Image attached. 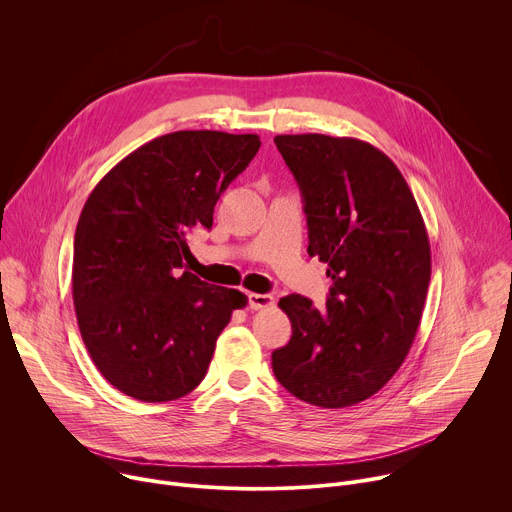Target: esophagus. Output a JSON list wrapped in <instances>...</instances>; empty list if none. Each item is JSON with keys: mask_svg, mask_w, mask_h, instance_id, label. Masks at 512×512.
I'll return each instance as SVG.
<instances>
[{"mask_svg": "<svg viewBox=\"0 0 512 512\" xmlns=\"http://www.w3.org/2000/svg\"><path fill=\"white\" fill-rule=\"evenodd\" d=\"M275 304L273 296L269 294H249V308L251 310H265Z\"/></svg>", "mask_w": 512, "mask_h": 512, "instance_id": "34e87169", "label": "esophagus"}]
</instances>
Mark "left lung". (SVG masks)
Returning <instances> with one entry per match:
<instances>
[{
    "label": "left lung",
    "instance_id": "8db88e82",
    "mask_svg": "<svg viewBox=\"0 0 512 512\" xmlns=\"http://www.w3.org/2000/svg\"><path fill=\"white\" fill-rule=\"evenodd\" d=\"M308 221V253L328 263L326 312L289 294L291 338L273 350L294 397L340 409L373 397L403 364L425 304L431 251L397 166L371 143L320 133L277 135Z\"/></svg>",
    "mask_w": 512,
    "mask_h": 512
}]
</instances>
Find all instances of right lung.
<instances>
[{
	"label": "right lung",
	"mask_w": 512,
	"mask_h": 512,
	"mask_svg": "<svg viewBox=\"0 0 512 512\" xmlns=\"http://www.w3.org/2000/svg\"><path fill=\"white\" fill-rule=\"evenodd\" d=\"M259 135L174 131L123 158L87 198L72 257V300L99 373L121 393L174 401L206 375L239 289L184 271L188 235L259 152Z\"/></svg>",
	"instance_id": "right-lung-1"
}]
</instances>
